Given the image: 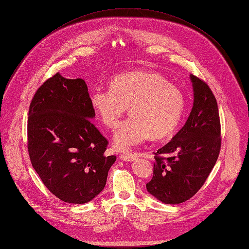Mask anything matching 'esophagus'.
I'll return each instance as SVG.
<instances>
[{"mask_svg":"<svg viewBox=\"0 0 249 249\" xmlns=\"http://www.w3.org/2000/svg\"><path fill=\"white\" fill-rule=\"evenodd\" d=\"M120 160L123 161H134L136 160V156L133 154H121L120 155Z\"/></svg>","mask_w":249,"mask_h":249,"instance_id":"obj_1","label":"esophagus"}]
</instances>
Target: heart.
Segmentation results:
<instances>
[{
  "instance_id": "1",
  "label": "heart",
  "mask_w": 249,
  "mask_h": 249,
  "mask_svg": "<svg viewBox=\"0 0 249 249\" xmlns=\"http://www.w3.org/2000/svg\"><path fill=\"white\" fill-rule=\"evenodd\" d=\"M91 108L109 129L119 124L127 108L131 115L114 134L115 148L128 151L149 137L171 136L185 110L181 90L160 73L135 71L113 76L110 89L95 88L89 93Z\"/></svg>"
}]
</instances>
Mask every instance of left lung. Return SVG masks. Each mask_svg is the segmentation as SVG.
<instances>
[{"instance_id":"left-lung-1","label":"left lung","mask_w":249,"mask_h":249,"mask_svg":"<svg viewBox=\"0 0 249 249\" xmlns=\"http://www.w3.org/2000/svg\"><path fill=\"white\" fill-rule=\"evenodd\" d=\"M194 103L184 127L158 150L147 192L164 204L191 199L213 169L221 147L216 99L208 85L190 74Z\"/></svg>"}]
</instances>
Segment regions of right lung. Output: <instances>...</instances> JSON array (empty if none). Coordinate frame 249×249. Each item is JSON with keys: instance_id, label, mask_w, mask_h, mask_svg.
<instances>
[{"instance_id": "obj_1", "label": "right lung", "mask_w": 249, "mask_h": 249, "mask_svg": "<svg viewBox=\"0 0 249 249\" xmlns=\"http://www.w3.org/2000/svg\"><path fill=\"white\" fill-rule=\"evenodd\" d=\"M95 111L83 78L56 73L34 95L29 108L28 151L45 187L63 202L85 204L106 186L116 156L90 120Z\"/></svg>"}]
</instances>
